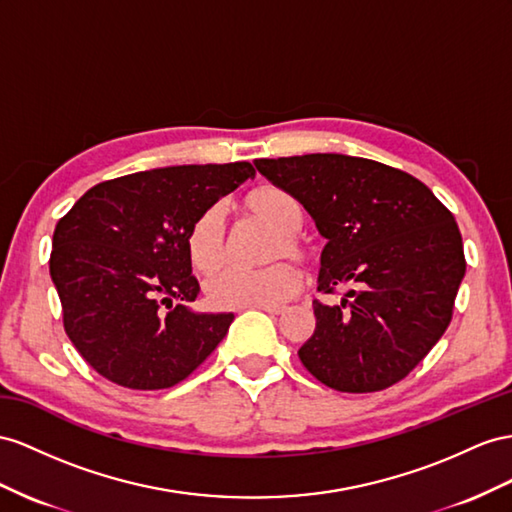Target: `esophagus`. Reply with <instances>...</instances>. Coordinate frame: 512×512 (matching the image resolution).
Instances as JSON below:
<instances>
[{
	"label": "esophagus",
	"instance_id": "esophagus-1",
	"mask_svg": "<svg viewBox=\"0 0 512 512\" xmlns=\"http://www.w3.org/2000/svg\"><path fill=\"white\" fill-rule=\"evenodd\" d=\"M259 309L270 313V316H281V313H285V307H259Z\"/></svg>",
	"mask_w": 512,
	"mask_h": 512
}]
</instances>
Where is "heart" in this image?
I'll use <instances>...</instances> for the list:
<instances>
[{
  "label": "heart",
  "mask_w": 512,
  "mask_h": 512,
  "mask_svg": "<svg viewBox=\"0 0 512 512\" xmlns=\"http://www.w3.org/2000/svg\"><path fill=\"white\" fill-rule=\"evenodd\" d=\"M246 209L259 220L268 222L279 231L274 238L268 259L296 257L309 259L311 248L298 235L303 229V207L294 196L281 188L266 186L251 192L244 201ZM229 253L227 212L222 205H209L196 216L188 231V255L192 266L201 272L216 270ZM300 272L290 261H277L266 268H238L229 266L214 272L205 281V296L216 309H244V307H277L292 298L300 287Z\"/></svg>",
  "instance_id": "b5f03b06"
}]
</instances>
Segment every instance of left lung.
Wrapping results in <instances>:
<instances>
[{
	"label": "left lung",
	"instance_id": "8db88e82",
	"mask_svg": "<svg viewBox=\"0 0 512 512\" xmlns=\"http://www.w3.org/2000/svg\"><path fill=\"white\" fill-rule=\"evenodd\" d=\"M255 166L329 240L318 292L348 285L342 303L313 300L316 331L300 361L337 391L396 385L452 320L467 266L452 212L413 175L365 157L309 153Z\"/></svg>",
	"mask_w": 512,
	"mask_h": 512
}]
</instances>
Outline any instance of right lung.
<instances>
[{
    "mask_svg": "<svg viewBox=\"0 0 512 512\" xmlns=\"http://www.w3.org/2000/svg\"><path fill=\"white\" fill-rule=\"evenodd\" d=\"M248 162L168 166L97 183L54 231L49 274L82 359L127 389H168L227 335L233 313H196L188 231Z\"/></svg>",
    "mask_w": 512,
    "mask_h": 512,
    "instance_id": "1",
    "label": "right lung"
}]
</instances>
